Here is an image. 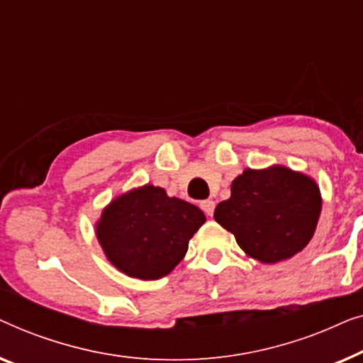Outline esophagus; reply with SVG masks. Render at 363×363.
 Wrapping results in <instances>:
<instances>
[{
  "label": "esophagus",
  "mask_w": 363,
  "mask_h": 363,
  "mask_svg": "<svg viewBox=\"0 0 363 363\" xmlns=\"http://www.w3.org/2000/svg\"><path fill=\"white\" fill-rule=\"evenodd\" d=\"M201 208L203 212H206V216L211 217L213 213V208H216V202L211 201V199H207V201H202L201 202Z\"/></svg>",
  "instance_id": "1"
}]
</instances>
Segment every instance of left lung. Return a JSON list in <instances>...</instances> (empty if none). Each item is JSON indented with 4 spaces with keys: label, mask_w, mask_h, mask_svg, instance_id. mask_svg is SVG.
I'll list each match as a JSON object with an SVG mask.
<instances>
[{
    "label": "left lung",
    "mask_w": 363,
    "mask_h": 363,
    "mask_svg": "<svg viewBox=\"0 0 363 363\" xmlns=\"http://www.w3.org/2000/svg\"><path fill=\"white\" fill-rule=\"evenodd\" d=\"M323 199L314 179L284 166L245 169L232 196L213 218L235 235L248 257L278 263L294 257L313 238Z\"/></svg>",
    "instance_id": "8db88e82"
}]
</instances>
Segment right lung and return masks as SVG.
<instances>
[{
  "label": "right lung",
  "mask_w": 363,
  "mask_h": 363,
  "mask_svg": "<svg viewBox=\"0 0 363 363\" xmlns=\"http://www.w3.org/2000/svg\"><path fill=\"white\" fill-rule=\"evenodd\" d=\"M203 222L201 208L146 184L105 207L96 222V238L121 273L150 281L179 264Z\"/></svg>",
  "instance_id": "right-lung-1"
}]
</instances>
